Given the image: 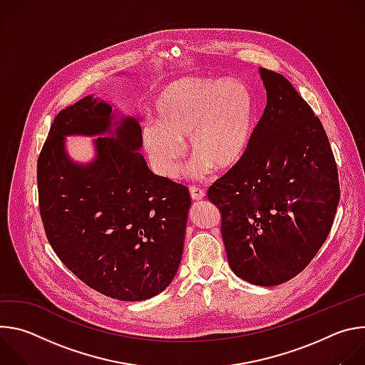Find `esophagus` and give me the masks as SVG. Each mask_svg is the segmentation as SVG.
Wrapping results in <instances>:
<instances>
[{"label": "esophagus", "mask_w": 365, "mask_h": 365, "mask_svg": "<svg viewBox=\"0 0 365 365\" xmlns=\"http://www.w3.org/2000/svg\"><path fill=\"white\" fill-rule=\"evenodd\" d=\"M189 192H190V197L193 200H200L205 197V190L200 189V187H196V186H190L189 187Z\"/></svg>", "instance_id": "1"}]
</instances>
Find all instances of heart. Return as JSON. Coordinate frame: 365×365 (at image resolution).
<instances>
[{"mask_svg": "<svg viewBox=\"0 0 365 365\" xmlns=\"http://www.w3.org/2000/svg\"><path fill=\"white\" fill-rule=\"evenodd\" d=\"M255 107L250 89L238 81L182 79L162 93L158 123L143 127V147L160 176L178 178L185 140L196 159L192 173L205 178L211 169L234 168L248 148Z\"/></svg>", "mask_w": 365, "mask_h": 365, "instance_id": "b5f03b06", "label": "heart"}]
</instances>
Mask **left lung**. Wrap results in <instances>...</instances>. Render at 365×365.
Returning a JSON list of instances; mask_svg holds the SVG:
<instances>
[{"mask_svg": "<svg viewBox=\"0 0 365 365\" xmlns=\"http://www.w3.org/2000/svg\"><path fill=\"white\" fill-rule=\"evenodd\" d=\"M267 106L244 158L207 189L231 270L257 286L297 276L325 242L339 202L321 120L280 73L259 68Z\"/></svg>", "mask_w": 365, "mask_h": 365, "instance_id": "obj_1", "label": "left lung"}]
</instances>
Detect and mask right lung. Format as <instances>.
Masks as SVG:
<instances>
[{"label": "right lung", "instance_id": "obj_1", "mask_svg": "<svg viewBox=\"0 0 365 365\" xmlns=\"http://www.w3.org/2000/svg\"><path fill=\"white\" fill-rule=\"evenodd\" d=\"M96 139L88 165L70 160L66 135ZM135 118L115 121L92 95L62 110L37 160L38 206L46 237L61 262L91 289L124 302L162 293L179 269L190 195L154 175L138 150Z\"/></svg>", "mask_w": 365, "mask_h": 365}]
</instances>
